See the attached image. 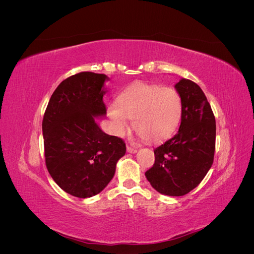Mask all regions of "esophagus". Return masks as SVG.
<instances>
[{
	"label": "esophagus",
	"instance_id": "1",
	"mask_svg": "<svg viewBox=\"0 0 254 254\" xmlns=\"http://www.w3.org/2000/svg\"><path fill=\"white\" fill-rule=\"evenodd\" d=\"M137 149L134 147H130V146H127V152L129 153H136Z\"/></svg>",
	"mask_w": 254,
	"mask_h": 254
}]
</instances>
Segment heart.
<instances>
[{
	"instance_id": "b5f03b06",
	"label": "heart",
	"mask_w": 254,
	"mask_h": 254,
	"mask_svg": "<svg viewBox=\"0 0 254 254\" xmlns=\"http://www.w3.org/2000/svg\"><path fill=\"white\" fill-rule=\"evenodd\" d=\"M183 103L179 92L160 84L135 82L118 96L107 112L112 122L113 132L123 136L132 126L144 140L158 143L172 136L182 118Z\"/></svg>"
}]
</instances>
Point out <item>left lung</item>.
Segmentation results:
<instances>
[{
    "label": "left lung",
    "instance_id": "8db88e82",
    "mask_svg": "<svg viewBox=\"0 0 254 254\" xmlns=\"http://www.w3.org/2000/svg\"><path fill=\"white\" fill-rule=\"evenodd\" d=\"M183 103L178 132L155 149V164L145 173L160 194L183 196L202 181L213 164L216 124L211 106L197 83L175 84Z\"/></svg>",
    "mask_w": 254,
    "mask_h": 254
}]
</instances>
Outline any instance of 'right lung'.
Masks as SVG:
<instances>
[{
	"mask_svg": "<svg viewBox=\"0 0 254 254\" xmlns=\"http://www.w3.org/2000/svg\"><path fill=\"white\" fill-rule=\"evenodd\" d=\"M109 77L81 72L54 91L42 122L48 171L59 188L78 198L95 196L113 178L125 155L122 139L105 133L96 119L106 117L103 97Z\"/></svg>",
	"mask_w": 254,
	"mask_h": 254,
	"instance_id": "obj_1",
	"label": "right lung"
}]
</instances>
